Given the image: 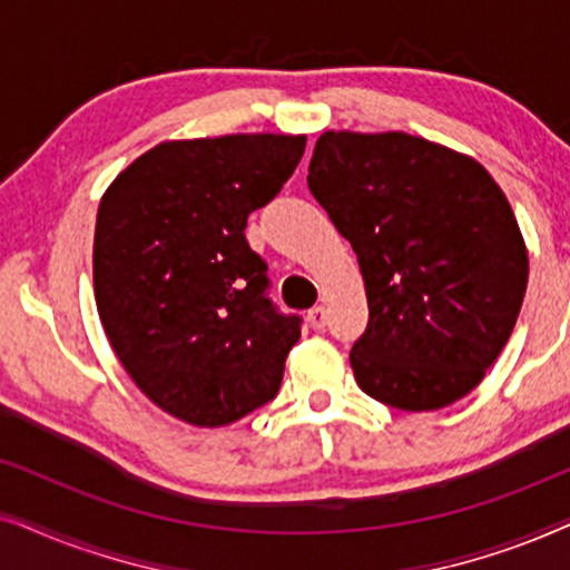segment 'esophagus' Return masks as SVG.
Listing matches in <instances>:
<instances>
[{"label": "esophagus", "mask_w": 570, "mask_h": 570, "mask_svg": "<svg viewBox=\"0 0 570 570\" xmlns=\"http://www.w3.org/2000/svg\"><path fill=\"white\" fill-rule=\"evenodd\" d=\"M308 324H311V330H324L326 324H330V311H326L324 306H314L308 311Z\"/></svg>", "instance_id": "1"}]
</instances>
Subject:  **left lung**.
<instances>
[{
  "instance_id": "1",
  "label": "left lung",
  "mask_w": 570,
  "mask_h": 570,
  "mask_svg": "<svg viewBox=\"0 0 570 570\" xmlns=\"http://www.w3.org/2000/svg\"><path fill=\"white\" fill-rule=\"evenodd\" d=\"M308 189L363 272L368 326L350 350L357 386L404 412L470 394L509 342L529 277L493 176L404 131H324Z\"/></svg>"
}]
</instances>
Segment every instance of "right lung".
I'll use <instances>...</instances> for the list:
<instances>
[{
    "mask_svg": "<svg viewBox=\"0 0 570 570\" xmlns=\"http://www.w3.org/2000/svg\"><path fill=\"white\" fill-rule=\"evenodd\" d=\"M303 150L306 137L285 135L163 142L100 199V322L135 384L184 423H236L279 392L303 318L272 303L244 230Z\"/></svg>",
    "mask_w": 570,
    "mask_h": 570,
    "instance_id": "add662e5",
    "label": "right lung"
}]
</instances>
